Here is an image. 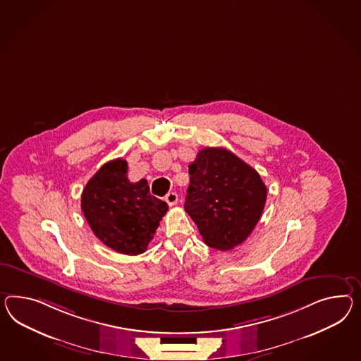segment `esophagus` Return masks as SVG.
<instances>
[{"instance_id":"obj_1","label":"esophagus","mask_w":361,"mask_h":361,"mask_svg":"<svg viewBox=\"0 0 361 361\" xmlns=\"http://www.w3.org/2000/svg\"><path fill=\"white\" fill-rule=\"evenodd\" d=\"M165 202H166L170 207L176 205V204L178 203V195H176V192H169V194L165 196Z\"/></svg>"}]
</instances>
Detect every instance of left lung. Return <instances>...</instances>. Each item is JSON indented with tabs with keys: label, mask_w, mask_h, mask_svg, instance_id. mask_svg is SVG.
Returning <instances> with one entry per match:
<instances>
[{
	"label": "left lung",
	"mask_w": 361,
	"mask_h": 361,
	"mask_svg": "<svg viewBox=\"0 0 361 361\" xmlns=\"http://www.w3.org/2000/svg\"><path fill=\"white\" fill-rule=\"evenodd\" d=\"M185 209L213 249H234L263 212L267 187L255 169L231 150L204 148L188 166Z\"/></svg>",
	"instance_id": "left-lung-1"
}]
</instances>
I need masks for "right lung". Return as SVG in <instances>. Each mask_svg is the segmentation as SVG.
<instances>
[{"mask_svg":"<svg viewBox=\"0 0 361 361\" xmlns=\"http://www.w3.org/2000/svg\"><path fill=\"white\" fill-rule=\"evenodd\" d=\"M127 171L126 159L104 164L85 185L81 208L94 234L107 247L139 255L147 251L169 207L150 195L147 179L130 183Z\"/></svg>","mask_w":361,"mask_h":361,"instance_id":"add662e5","label":"right lung"}]
</instances>
